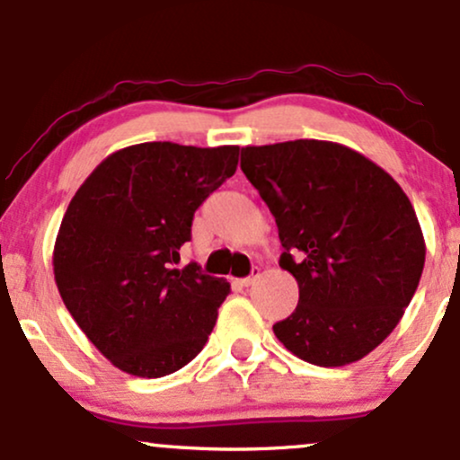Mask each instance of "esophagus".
<instances>
[{
	"label": "esophagus",
	"mask_w": 460,
	"mask_h": 460,
	"mask_svg": "<svg viewBox=\"0 0 460 460\" xmlns=\"http://www.w3.org/2000/svg\"><path fill=\"white\" fill-rule=\"evenodd\" d=\"M257 279H260V268H252V274L251 277H246V279H242V285H244V288H248V285H252L257 281Z\"/></svg>",
	"instance_id": "1"
}]
</instances>
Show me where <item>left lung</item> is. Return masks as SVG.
Returning <instances> with one entry per match:
<instances>
[{"mask_svg":"<svg viewBox=\"0 0 460 460\" xmlns=\"http://www.w3.org/2000/svg\"><path fill=\"white\" fill-rule=\"evenodd\" d=\"M242 171L277 220L298 305L272 326L292 355L322 367L355 363L387 340L426 260L413 205L366 155L329 140L244 146Z\"/></svg>","mask_w":460,"mask_h":460,"instance_id":"left-lung-1","label":"left lung"}]
</instances>
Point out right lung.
I'll return each mask as SVG.
<instances>
[{
  "mask_svg": "<svg viewBox=\"0 0 460 460\" xmlns=\"http://www.w3.org/2000/svg\"><path fill=\"white\" fill-rule=\"evenodd\" d=\"M237 155L234 145H131L68 203L54 244L58 292L114 367L160 378L203 350L231 285L175 263L194 212L234 175Z\"/></svg>",
  "mask_w": 460,
  "mask_h": 460,
  "instance_id": "add662e5",
  "label": "right lung"
}]
</instances>
